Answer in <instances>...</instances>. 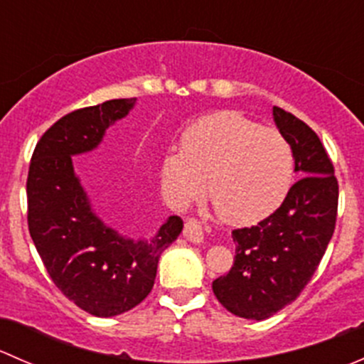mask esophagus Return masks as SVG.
I'll use <instances>...</instances> for the list:
<instances>
[{
  "mask_svg": "<svg viewBox=\"0 0 364 364\" xmlns=\"http://www.w3.org/2000/svg\"><path fill=\"white\" fill-rule=\"evenodd\" d=\"M183 236L190 241V243H203L204 241V232L203 227L197 220H186L185 229H183Z\"/></svg>",
  "mask_w": 364,
  "mask_h": 364,
  "instance_id": "esophagus-1",
  "label": "esophagus"
}]
</instances>
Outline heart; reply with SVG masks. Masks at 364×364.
Segmentation results:
<instances>
[{
	"instance_id": "1",
	"label": "heart",
	"mask_w": 364,
	"mask_h": 364,
	"mask_svg": "<svg viewBox=\"0 0 364 364\" xmlns=\"http://www.w3.org/2000/svg\"><path fill=\"white\" fill-rule=\"evenodd\" d=\"M292 156L287 139L260 128L243 114L220 111L183 134L181 149L161 161V188L168 203L186 208L205 193L229 223H255L280 208L291 190Z\"/></svg>"
}]
</instances>
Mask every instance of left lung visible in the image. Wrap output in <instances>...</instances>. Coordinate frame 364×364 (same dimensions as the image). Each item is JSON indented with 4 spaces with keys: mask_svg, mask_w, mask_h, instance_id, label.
Returning a JSON list of instances; mask_svg holds the SVG:
<instances>
[{
    "mask_svg": "<svg viewBox=\"0 0 364 364\" xmlns=\"http://www.w3.org/2000/svg\"><path fill=\"white\" fill-rule=\"evenodd\" d=\"M291 144L299 181L280 208L253 227L232 230L234 266L213 282L216 299L243 318L264 321L301 294L335 232L338 181L318 135L294 114L273 107Z\"/></svg>",
    "mask_w": 364,
    "mask_h": 364,
    "instance_id": "8db88e82",
    "label": "left lung"
}]
</instances>
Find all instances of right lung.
Instances as JSON below:
<instances>
[{
    "mask_svg": "<svg viewBox=\"0 0 364 364\" xmlns=\"http://www.w3.org/2000/svg\"><path fill=\"white\" fill-rule=\"evenodd\" d=\"M135 98L107 100L58 119L36 144L29 164L28 227L50 280L95 317H114L151 292L161 252L183 230L168 216L151 240L121 236L95 213L72 156L98 148L105 130L127 116Z\"/></svg>",
    "mask_w": 364,
    "mask_h": 364,
    "instance_id": "right-lung-1",
    "label": "right lung"
}]
</instances>
